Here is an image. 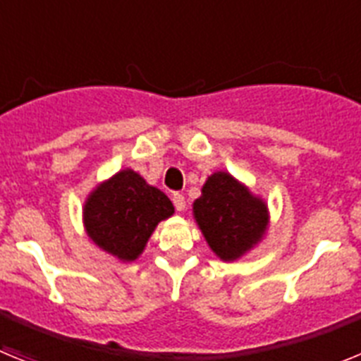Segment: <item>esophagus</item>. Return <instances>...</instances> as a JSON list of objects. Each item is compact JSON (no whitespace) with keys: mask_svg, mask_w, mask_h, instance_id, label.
I'll return each instance as SVG.
<instances>
[{"mask_svg":"<svg viewBox=\"0 0 361 361\" xmlns=\"http://www.w3.org/2000/svg\"><path fill=\"white\" fill-rule=\"evenodd\" d=\"M171 200H173L175 209H177V212H184V209H186V199H184L183 193H173Z\"/></svg>","mask_w":361,"mask_h":361,"instance_id":"esophagus-1","label":"esophagus"}]
</instances>
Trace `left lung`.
<instances>
[{"mask_svg":"<svg viewBox=\"0 0 361 361\" xmlns=\"http://www.w3.org/2000/svg\"><path fill=\"white\" fill-rule=\"evenodd\" d=\"M193 216L213 253L233 262L262 240L269 224L266 200L228 171H215L193 202Z\"/></svg>","mask_w":361,"mask_h":361,"instance_id":"left-lung-1","label":"left lung"}]
</instances>
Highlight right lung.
<instances>
[{
    "mask_svg": "<svg viewBox=\"0 0 361 361\" xmlns=\"http://www.w3.org/2000/svg\"><path fill=\"white\" fill-rule=\"evenodd\" d=\"M173 213V204L159 188L126 168L95 186L82 206V224L97 247L133 262L159 222Z\"/></svg>",
    "mask_w": 361,
    "mask_h": 361,
    "instance_id": "1",
    "label": "right lung"
}]
</instances>
